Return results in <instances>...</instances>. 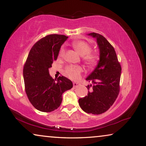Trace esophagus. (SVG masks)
<instances>
[{
  "label": "esophagus",
  "mask_w": 146,
  "mask_h": 146,
  "mask_svg": "<svg viewBox=\"0 0 146 146\" xmlns=\"http://www.w3.org/2000/svg\"><path fill=\"white\" fill-rule=\"evenodd\" d=\"M79 86V84L78 83H76V82H73V87L74 88H76Z\"/></svg>",
  "instance_id": "obj_1"
}]
</instances>
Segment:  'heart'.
<instances>
[{
	"mask_svg": "<svg viewBox=\"0 0 146 146\" xmlns=\"http://www.w3.org/2000/svg\"><path fill=\"white\" fill-rule=\"evenodd\" d=\"M73 46L80 55L82 56L84 61L88 65H94L98 61V54L91 52L90 45L84 41H76L73 43ZM64 54V47L62 46L59 52V56L62 57ZM83 69L81 66L76 65H70L65 68V74L72 80L78 79Z\"/></svg>",
	"mask_w": 146,
	"mask_h": 146,
	"instance_id": "1",
	"label": "heart"
}]
</instances>
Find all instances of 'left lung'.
Listing matches in <instances>:
<instances>
[{
	"mask_svg": "<svg viewBox=\"0 0 146 146\" xmlns=\"http://www.w3.org/2000/svg\"><path fill=\"white\" fill-rule=\"evenodd\" d=\"M88 35L97 40L99 61L86 78L92 83L87 86V96L79 99L78 102L85 112L100 115L110 109L118 96L121 67L115 48L105 37L96 33Z\"/></svg>",
	"mask_w": 146,
	"mask_h": 146,
	"instance_id": "1",
	"label": "left lung"
}]
</instances>
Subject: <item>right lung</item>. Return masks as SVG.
<instances>
[{
	"label": "right lung",
	"instance_id": "1",
	"mask_svg": "<svg viewBox=\"0 0 146 146\" xmlns=\"http://www.w3.org/2000/svg\"><path fill=\"white\" fill-rule=\"evenodd\" d=\"M68 36L51 34L37 41L28 54L23 68L26 94L31 104L42 112H51L60 106L62 95L73 83L61 76L53 79L48 68L57 59L60 48Z\"/></svg>",
	"mask_w": 146,
	"mask_h": 146
}]
</instances>
